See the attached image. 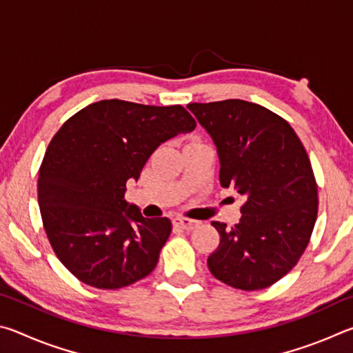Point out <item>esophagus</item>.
Wrapping results in <instances>:
<instances>
[{"mask_svg":"<svg viewBox=\"0 0 353 353\" xmlns=\"http://www.w3.org/2000/svg\"><path fill=\"white\" fill-rule=\"evenodd\" d=\"M176 224L181 227V229H183V230H193L201 223H199V221L190 219V218H176Z\"/></svg>","mask_w":353,"mask_h":353,"instance_id":"1","label":"esophagus"}]
</instances>
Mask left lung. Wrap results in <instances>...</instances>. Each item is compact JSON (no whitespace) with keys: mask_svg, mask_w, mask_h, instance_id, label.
<instances>
[{"mask_svg":"<svg viewBox=\"0 0 353 353\" xmlns=\"http://www.w3.org/2000/svg\"><path fill=\"white\" fill-rule=\"evenodd\" d=\"M187 107L216 146L221 185L246 198L240 223H212L221 240L208 270L238 290L268 288L296 266L318 216L305 148L286 119L249 101Z\"/></svg>","mask_w":353,"mask_h":353,"instance_id":"obj_1","label":"left lung"}]
</instances>
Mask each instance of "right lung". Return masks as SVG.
Segmentation results:
<instances>
[{"mask_svg": "<svg viewBox=\"0 0 353 353\" xmlns=\"http://www.w3.org/2000/svg\"><path fill=\"white\" fill-rule=\"evenodd\" d=\"M182 105L104 99L63 123L39 171V205L52 250L81 282L118 290L149 276L171 234L168 218L141 216L126 182L163 141L191 132Z\"/></svg>", "mask_w": 353, "mask_h": 353, "instance_id": "add662e5", "label": "right lung"}]
</instances>
